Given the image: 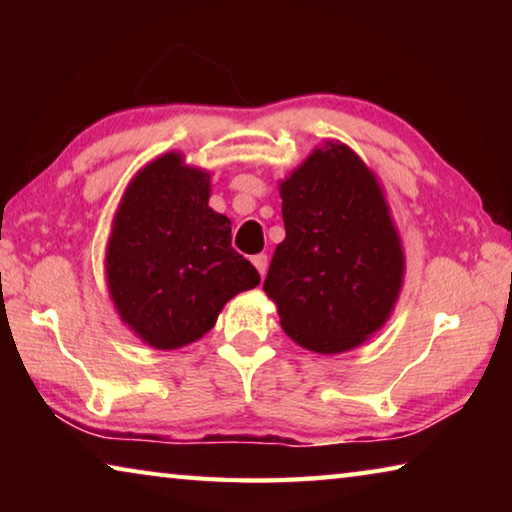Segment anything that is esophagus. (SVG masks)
Here are the masks:
<instances>
[{
	"mask_svg": "<svg viewBox=\"0 0 512 512\" xmlns=\"http://www.w3.org/2000/svg\"><path fill=\"white\" fill-rule=\"evenodd\" d=\"M253 264H255V268H257V273L259 275H266V268H268V257L262 253V255H255L253 257Z\"/></svg>",
	"mask_w": 512,
	"mask_h": 512,
	"instance_id": "esophagus-1",
	"label": "esophagus"
}]
</instances>
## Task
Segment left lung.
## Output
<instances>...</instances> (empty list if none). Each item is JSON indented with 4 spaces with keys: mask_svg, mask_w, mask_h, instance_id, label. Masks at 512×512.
<instances>
[{
    "mask_svg": "<svg viewBox=\"0 0 512 512\" xmlns=\"http://www.w3.org/2000/svg\"><path fill=\"white\" fill-rule=\"evenodd\" d=\"M284 237L264 291L302 348L336 354L391 316L404 253L375 173L350 146L325 142L280 183Z\"/></svg>",
    "mask_w": 512,
    "mask_h": 512,
    "instance_id": "1",
    "label": "left lung"
}]
</instances>
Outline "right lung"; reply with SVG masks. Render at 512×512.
I'll list each match as a JSON object with an SVG mask.
<instances>
[{
  "mask_svg": "<svg viewBox=\"0 0 512 512\" xmlns=\"http://www.w3.org/2000/svg\"><path fill=\"white\" fill-rule=\"evenodd\" d=\"M207 201L210 173L164 153L137 171L112 221L110 298L155 350L201 339L225 302L259 284L257 268L232 248L230 219Z\"/></svg>",
  "mask_w": 512,
  "mask_h": 512,
  "instance_id": "add662e5",
  "label": "right lung"
}]
</instances>
